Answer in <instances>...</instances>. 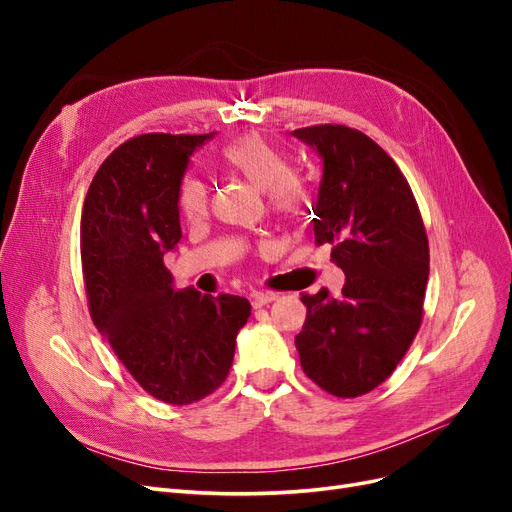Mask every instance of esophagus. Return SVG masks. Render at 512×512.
Returning <instances> with one entry per match:
<instances>
[{"label":"esophagus","mask_w":512,"mask_h":512,"mask_svg":"<svg viewBox=\"0 0 512 512\" xmlns=\"http://www.w3.org/2000/svg\"><path fill=\"white\" fill-rule=\"evenodd\" d=\"M277 297H280V294H277V292H254L252 294V305L254 307H262V305L275 301Z\"/></svg>","instance_id":"obj_1"}]
</instances>
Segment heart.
Masks as SVG:
<instances>
[{"instance_id":"1","label":"heart","mask_w":512,"mask_h":512,"mask_svg":"<svg viewBox=\"0 0 512 512\" xmlns=\"http://www.w3.org/2000/svg\"><path fill=\"white\" fill-rule=\"evenodd\" d=\"M222 164L256 190L267 194L271 209L277 213H294L305 200L303 181L290 173L286 153L258 134L241 136L224 147ZM177 207L185 220L198 222L207 215V190L194 177L183 179L177 192Z\"/></svg>"}]
</instances>
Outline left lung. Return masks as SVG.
Segmentation results:
<instances>
[{
  "label": "left lung",
  "instance_id": "8db88e82",
  "mask_svg": "<svg viewBox=\"0 0 512 512\" xmlns=\"http://www.w3.org/2000/svg\"><path fill=\"white\" fill-rule=\"evenodd\" d=\"M292 134L322 160L314 235L346 275L337 297L301 294L307 318L294 344L320 389L359 397L393 374L421 327L425 226L406 177L369 136L329 123Z\"/></svg>",
  "mask_w": 512,
  "mask_h": 512
}]
</instances>
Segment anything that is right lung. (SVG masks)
<instances>
[{"label":"right lung","instance_id":"obj_1","mask_svg":"<svg viewBox=\"0 0 512 512\" xmlns=\"http://www.w3.org/2000/svg\"><path fill=\"white\" fill-rule=\"evenodd\" d=\"M209 134H143L119 145L89 185L81 258L96 329L132 378L185 406L226 380L252 305L237 294L177 290L164 256L181 239L177 192Z\"/></svg>","mask_w":512,"mask_h":512}]
</instances>
